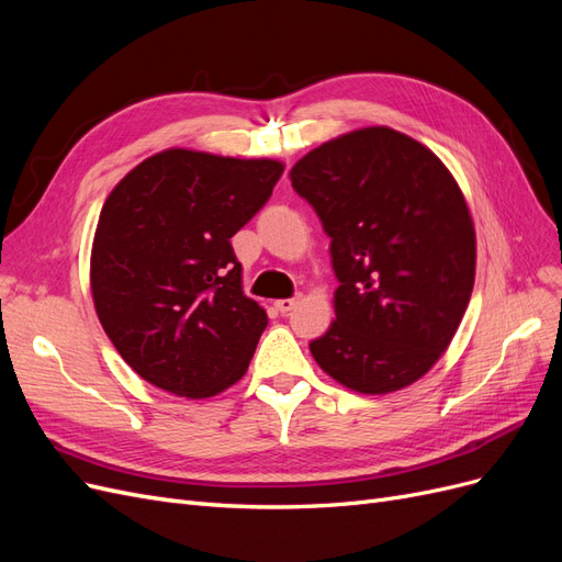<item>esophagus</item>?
Listing matches in <instances>:
<instances>
[{"label": "esophagus", "instance_id": "34e87169", "mask_svg": "<svg viewBox=\"0 0 562 562\" xmlns=\"http://www.w3.org/2000/svg\"><path fill=\"white\" fill-rule=\"evenodd\" d=\"M295 304H297V297H285V300H277V310H279L281 314H291V312L295 310Z\"/></svg>", "mask_w": 562, "mask_h": 562}]
</instances>
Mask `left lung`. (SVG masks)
Masks as SVG:
<instances>
[{
    "instance_id": "obj_1",
    "label": "left lung",
    "mask_w": 562,
    "mask_h": 562,
    "mask_svg": "<svg viewBox=\"0 0 562 562\" xmlns=\"http://www.w3.org/2000/svg\"><path fill=\"white\" fill-rule=\"evenodd\" d=\"M330 236L335 321L310 342L333 380L361 394L417 382L462 323L475 232L459 184L429 147L386 126L351 131L291 168Z\"/></svg>"
}]
</instances>
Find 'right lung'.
I'll list each match as a JSON object with an SVG mask.
<instances>
[{
    "instance_id": "obj_1",
    "label": "right lung",
    "mask_w": 562,
    "mask_h": 562,
    "mask_svg": "<svg viewBox=\"0 0 562 562\" xmlns=\"http://www.w3.org/2000/svg\"><path fill=\"white\" fill-rule=\"evenodd\" d=\"M281 173L274 159L173 147L135 166L105 199L91 250L93 304L149 384L206 398L246 375L267 312L244 295L229 239Z\"/></svg>"
}]
</instances>
